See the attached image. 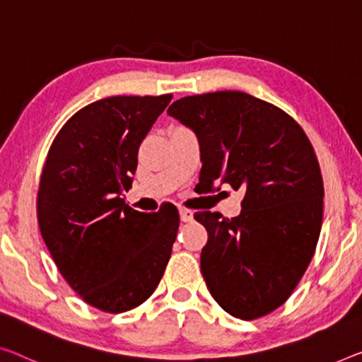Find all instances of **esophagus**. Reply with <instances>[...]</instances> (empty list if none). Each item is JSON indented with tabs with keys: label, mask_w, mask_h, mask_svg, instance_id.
I'll list each match as a JSON object with an SVG mask.
<instances>
[{
	"label": "esophagus",
	"mask_w": 362,
	"mask_h": 362,
	"mask_svg": "<svg viewBox=\"0 0 362 362\" xmlns=\"http://www.w3.org/2000/svg\"><path fill=\"white\" fill-rule=\"evenodd\" d=\"M180 218L181 221H191L194 218L192 210H189L186 207H180Z\"/></svg>",
	"instance_id": "esophagus-1"
}]
</instances>
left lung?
Returning <instances> with one entry per match:
<instances>
[{"label": "left lung", "instance_id": "left-lung-1", "mask_svg": "<svg viewBox=\"0 0 362 362\" xmlns=\"http://www.w3.org/2000/svg\"><path fill=\"white\" fill-rule=\"evenodd\" d=\"M168 115L196 132L197 187L241 189V214L194 215L207 230L200 272L228 314L254 320L291 296L314 257L324 181L303 127L275 105L221 90L176 100ZM220 191V187H218Z\"/></svg>", "mask_w": 362, "mask_h": 362}]
</instances>
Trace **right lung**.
Here are the masks:
<instances>
[{
  "label": "right lung",
  "mask_w": 362,
  "mask_h": 362,
  "mask_svg": "<svg viewBox=\"0 0 362 362\" xmlns=\"http://www.w3.org/2000/svg\"><path fill=\"white\" fill-rule=\"evenodd\" d=\"M173 95H116L72 115L48 150L37 194L43 241L69 286L110 314L147 301L180 226L173 204L129 207L139 147Z\"/></svg>",
  "instance_id": "add662e5"
}]
</instances>
